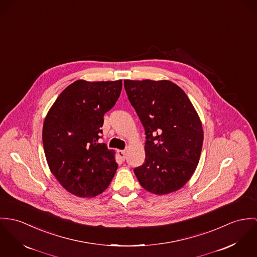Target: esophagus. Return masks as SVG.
<instances>
[{
    "mask_svg": "<svg viewBox=\"0 0 257 257\" xmlns=\"http://www.w3.org/2000/svg\"><path fill=\"white\" fill-rule=\"evenodd\" d=\"M118 156L121 160L124 161L126 159V151H118Z\"/></svg>",
    "mask_w": 257,
    "mask_h": 257,
    "instance_id": "esophagus-1",
    "label": "esophagus"
}]
</instances>
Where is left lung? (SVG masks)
Here are the masks:
<instances>
[{
	"label": "left lung",
	"instance_id": "obj_1",
	"mask_svg": "<svg viewBox=\"0 0 257 257\" xmlns=\"http://www.w3.org/2000/svg\"><path fill=\"white\" fill-rule=\"evenodd\" d=\"M145 129V163L134 172L149 192L169 194L190 179L199 163L203 129L185 92L170 81L125 80Z\"/></svg>",
	"mask_w": 257,
	"mask_h": 257
}]
</instances>
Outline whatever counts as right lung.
I'll list each match as a JSON object with an SVG mask.
<instances>
[{"mask_svg":"<svg viewBox=\"0 0 257 257\" xmlns=\"http://www.w3.org/2000/svg\"><path fill=\"white\" fill-rule=\"evenodd\" d=\"M121 89V80L76 81L61 92L44 120L42 141L48 166L74 195L94 197L114 176V153L98 140L103 116L114 106Z\"/></svg>","mask_w":257,"mask_h":257,"instance_id":"obj_1","label":"right lung"}]
</instances>
